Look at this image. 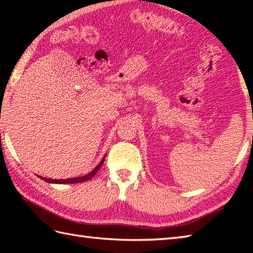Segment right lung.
Segmentation results:
<instances>
[{
	"instance_id": "add662e5",
	"label": "right lung",
	"mask_w": 253,
	"mask_h": 253,
	"mask_svg": "<svg viewBox=\"0 0 253 253\" xmlns=\"http://www.w3.org/2000/svg\"><path fill=\"white\" fill-rule=\"evenodd\" d=\"M104 159H105V157H103V159L101 160V162L96 165L89 174L84 175V176L74 177V178H67V179H51V178H45V177H42V176H38V177L46 182H50V184H76V182H84V181H87V180L91 179L96 173H98V170L100 169L102 164H103V162H104Z\"/></svg>"
}]
</instances>
